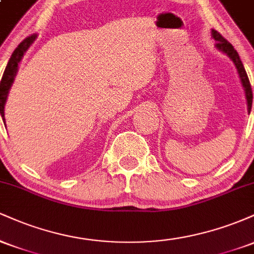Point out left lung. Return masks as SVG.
<instances>
[{
    "label": "left lung",
    "mask_w": 254,
    "mask_h": 254,
    "mask_svg": "<svg viewBox=\"0 0 254 254\" xmlns=\"http://www.w3.org/2000/svg\"><path fill=\"white\" fill-rule=\"evenodd\" d=\"M211 36L216 40V49L218 51L223 52L228 56L230 60L233 61V63L235 64V68H237L239 77H240L241 84H243L244 90H245V95H246V100H247V112H251V109H252V99H253V94H252V88H251V83L249 80V76H247V72L245 70L244 64L241 62L240 57H239L237 50L233 48V45L230 44L228 40H226L224 38L218 33L217 31L211 30Z\"/></svg>",
    "instance_id": "1"
}]
</instances>
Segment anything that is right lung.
<instances>
[{
	"label": "right lung",
	"instance_id": "obj_1",
	"mask_svg": "<svg viewBox=\"0 0 254 254\" xmlns=\"http://www.w3.org/2000/svg\"><path fill=\"white\" fill-rule=\"evenodd\" d=\"M36 38V34H32V36L27 37L26 39L22 40V42L17 45V48L14 50L13 54H11V57L9 58V61H8L7 66H5L4 69L3 76H2V80L0 82V113L4 124V105L5 101H7L8 93H9L11 84L14 82V78L16 76L17 69H19V63L21 62L25 52L27 51L28 48L33 44Z\"/></svg>",
	"mask_w": 254,
	"mask_h": 254
}]
</instances>
